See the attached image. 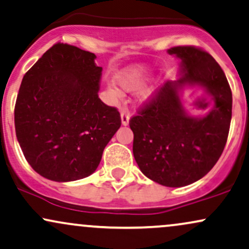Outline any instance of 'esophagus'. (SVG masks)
Here are the masks:
<instances>
[{
    "mask_svg": "<svg viewBox=\"0 0 249 249\" xmlns=\"http://www.w3.org/2000/svg\"><path fill=\"white\" fill-rule=\"evenodd\" d=\"M129 119H130V113L128 112L127 109H122L121 110V122L124 125H127L129 124Z\"/></svg>",
    "mask_w": 249,
    "mask_h": 249,
    "instance_id": "1",
    "label": "esophagus"
}]
</instances>
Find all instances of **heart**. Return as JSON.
<instances>
[{"label":"heart","mask_w":249,"mask_h":249,"mask_svg":"<svg viewBox=\"0 0 249 249\" xmlns=\"http://www.w3.org/2000/svg\"><path fill=\"white\" fill-rule=\"evenodd\" d=\"M147 79L148 70L141 65L128 67V69H125L116 74V83H118V85L122 89L128 90V92L141 89L145 81H147ZM108 92L113 96H115V98L120 96V89L114 84L109 85ZM155 92H156V86H150L144 90L143 96H144V99H150L155 95Z\"/></svg>","instance_id":"b5f03b06"}]
</instances>
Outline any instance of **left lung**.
I'll list each match as a JSON object with an SVG mask.
<instances>
[{
  "label": "left lung",
  "mask_w": 249,
  "mask_h": 249,
  "mask_svg": "<svg viewBox=\"0 0 249 249\" xmlns=\"http://www.w3.org/2000/svg\"><path fill=\"white\" fill-rule=\"evenodd\" d=\"M168 52L182 60L183 77L157 90L129 125L140 170L160 185L179 188L203 178L223 154L232 119V90L209 52L190 45ZM183 84H198L212 96L213 108L207 116L194 118L186 114L178 94Z\"/></svg>",
  "instance_id": "left-lung-1"
}]
</instances>
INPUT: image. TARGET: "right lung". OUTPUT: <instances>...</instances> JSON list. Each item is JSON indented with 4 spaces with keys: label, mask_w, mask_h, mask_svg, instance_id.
Here are the masks:
<instances>
[{
    "label": "right lung",
    "mask_w": 249,
    "mask_h": 249,
    "mask_svg": "<svg viewBox=\"0 0 249 249\" xmlns=\"http://www.w3.org/2000/svg\"><path fill=\"white\" fill-rule=\"evenodd\" d=\"M95 54L57 43L25 73L15 105V129L25 160L40 176L71 182L96 170L121 125L99 98Z\"/></svg>",
    "instance_id": "add662e5"
}]
</instances>
